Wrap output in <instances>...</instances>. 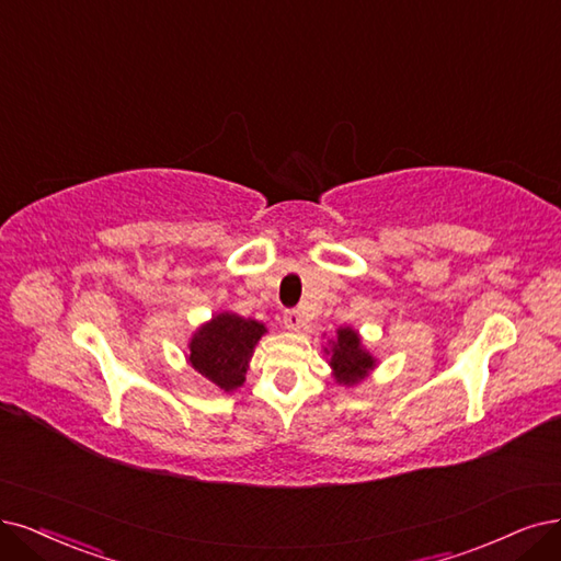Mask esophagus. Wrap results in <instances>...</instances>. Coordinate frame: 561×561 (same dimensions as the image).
<instances>
[{"label": "esophagus", "mask_w": 561, "mask_h": 561, "mask_svg": "<svg viewBox=\"0 0 561 561\" xmlns=\"http://www.w3.org/2000/svg\"><path fill=\"white\" fill-rule=\"evenodd\" d=\"M284 325L288 330H300L305 325V319H302L300 309H286V312H284Z\"/></svg>", "instance_id": "34e87169"}]
</instances>
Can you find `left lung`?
<instances>
[{"instance_id": "8db88e82", "label": "left lung", "mask_w": 561, "mask_h": 561, "mask_svg": "<svg viewBox=\"0 0 561 561\" xmlns=\"http://www.w3.org/2000/svg\"><path fill=\"white\" fill-rule=\"evenodd\" d=\"M330 356L328 365L333 367V377L342 386H356L371 369L377 367L375 356L363 346L360 335L354 328H340L337 337L330 340V348H323Z\"/></svg>"}]
</instances>
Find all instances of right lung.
<instances>
[{
  "label": "right lung",
  "instance_id": "add662e5",
  "mask_svg": "<svg viewBox=\"0 0 561 561\" xmlns=\"http://www.w3.org/2000/svg\"><path fill=\"white\" fill-rule=\"evenodd\" d=\"M265 325L233 312H221L203 323L190 342V365L213 386L231 392L244 383L249 360Z\"/></svg>",
  "mask_w": 561,
  "mask_h": 561
}]
</instances>
